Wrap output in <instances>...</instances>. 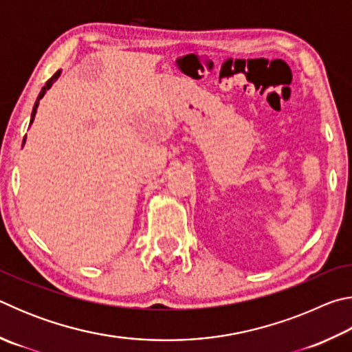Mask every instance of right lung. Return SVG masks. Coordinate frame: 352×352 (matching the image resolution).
I'll list each match as a JSON object with an SVG mask.
<instances>
[{
  "mask_svg": "<svg viewBox=\"0 0 352 352\" xmlns=\"http://www.w3.org/2000/svg\"><path fill=\"white\" fill-rule=\"evenodd\" d=\"M60 73H62V71H60V69H58V71H57V73H56L54 76H52L50 80H47V82H46V85H45L43 88H41V91H40V94H38V98H37V100H35V104H34V109H32V115H31V124L34 122V118H35V113H37V107H38V102H40V99H41V98H43V96H45V94H46V91H47V90H50V88L52 87V83H54V82H56V80L58 79V76H60ZM25 141H26V136H25V140H23V144H25Z\"/></svg>",
  "mask_w": 352,
  "mask_h": 352,
  "instance_id": "add662e5",
  "label": "right lung"
}]
</instances>
